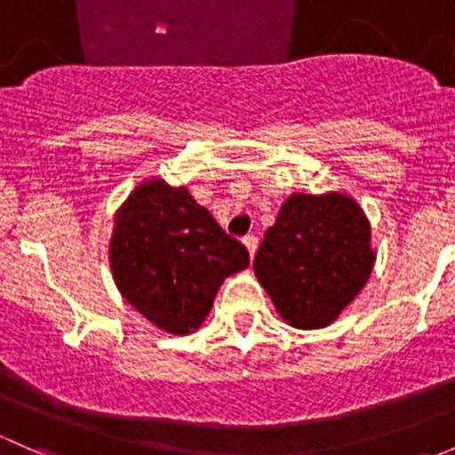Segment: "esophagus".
Segmentation results:
<instances>
[{
  "label": "esophagus",
  "mask_w": 455,
  "mask_h": 455,
  "mask_svg": "<svg viewBox=\"0 0 455 455\" xmlns=\"http://www.w3.org/2000/svg\"><path fill=\"white\" fill-rule=\"evenodd\" d=\"M257 244H259V240H257V235H253V233H251V235H246V237H244V246H246V249H249L251 257L255 255Z\"/></svg>",
  "instance_id": "esophagus-1"
}]
</instances>
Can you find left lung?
Returning <instances> with one entry per match:
<instances>
[{
	"instance_id": "1",
	"label": "left lung",
	"mask_w": 455,
	"mask_h": 455,
	"mask_svg": "<svg viewBox=\"0 0 455 455\" xmlns=\"http://www.w3.org/2000/svg\"><path fill=\"white\" fill-rule=\"evenodd\" d=\"M371 266L370 222L343 194L291 196L253 261L277 313L304 330L337 319L365 286Z\"/></svg>"
}]
</instances>
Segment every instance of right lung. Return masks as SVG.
Listing matches in <instances>:
<instances>
[{"instance_id": "right-lung-1", "label": "right lung", "mask_w": 455, "mask_h": 455, "mask_svg": "<svg viewBox=\"0 0 455 455\" xmlns=\"http://www.w3.org/2000/svg\"><path fill=\"white\" fill-rule=\"evenodd\" d=\"M109 264L118 291L140 315L187 334L209 315L224 277L249 266V251L185 187L151 180L116 213Z\"/></svg>"}]
</instances>
